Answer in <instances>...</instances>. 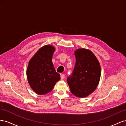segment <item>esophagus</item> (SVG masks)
Listing matches in <instances>:
<instances>
[{
    "instance_id": "1",
    "label": "esophagus",
    "mask_w": 126,
    "mask_h": 126,
    "mask_svg": "<svg viewBox=\"0 0 126 126\" xmlns=\"http://www.w3.org/2000/svg\"><path fill=\"white\" fill-rule=\"evenodd\" d=\"M60 77H61V79L63 80V79H64V77H65V76H64V74H62V75H61Z\"/></svg>"
}]
</instances>
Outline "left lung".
I'll list each match as a JSON object with an SVG mask.
<instances>
[{
  "mask_svg": "<svg viewBox=\"0 0 126 126\" xmlns=\"http://www.w3.org/2000/svg\"><path fill=\"white\" fill-rule=\"evenodd\" d=\"M76 63L67 81L71 93L75 96L85 98L96 89L100 80V65L90 50L80 48L75 52Z\"/></svg>",
  "mask_w": 126,
  "mask_h": 126,
  "instance_id": "1",
  "label": "left lung"
}]
</instances>
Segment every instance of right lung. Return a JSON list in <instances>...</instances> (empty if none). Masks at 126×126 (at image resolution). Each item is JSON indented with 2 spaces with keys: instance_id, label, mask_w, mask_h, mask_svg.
<instances>
[{
  "instance_id": "right-lung-1",
  "label": "right lung",
  "mask_w": 126,
  "mask_h": 126,
  "mask_svg": "<svg viewBox=\"0 0 126 126\" xmlns=\"http://www.w3.org/2000/svg\"><path fill=\"white\" fill-rule=\"evenodd\" d=\"M55 50V47L51 45L44 46L29 61L27 69V79L30 86L38 94L50 92L60 79L52 62Z\"/></svg>"
}]
</instances>
